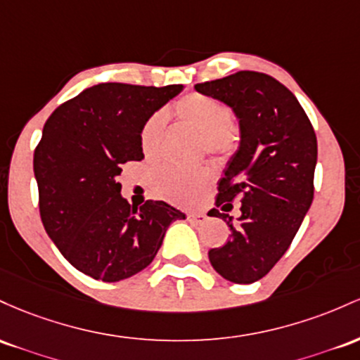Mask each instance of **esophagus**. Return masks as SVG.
<instances>
[{"mask_svg":"<svg viewBox=\"0 0 360 360\" xmlns=\"http://www.w3.org/2000/svg\"><path fill=\"white\" fill-rule=\"evenodd\" d=\"M187 217L188 221H192V223H204L205 221V214L202 212H188Z\"/></svg>","mask_w":360,"mask_h":360,"instance_id":"esophagus-1","label":"esophagus"}]
</instances>
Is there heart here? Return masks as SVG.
<instances>
[{"label":"heart","mask_w":360,"mask_h":360,"mask_svg":"<svg viewBox=\"0 0 360 360\" xmlns=\"http://www.w3.org/2000/svg\"><path fill=\"white\" fill-rule=\"evenodd\" d=\"M175 114L184 124L202 136L204 149L209 153H226L234 146L236 129L233 126L231 112L212 96L192 93L175 103ZM165 115L153 114L141 131V149L148 160L160 155L161 139L165 134ZM207 169L163 168L153 180L155 193L161 199L180 205L197 204L211 185Z\"/></svg>","instance_id":"obj_1"}]
</instances>
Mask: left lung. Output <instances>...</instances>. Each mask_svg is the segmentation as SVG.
<instances>
[{
  "instance_id": "obj_1",
  "label": "left lung",
  "mask_w": 360,
  "mask_h": 360,
  "mask_svg": "<svg viewBox=\"0 0 360 360\" xmlns=\"http://www.w3.org/2000/svg\"><path fill=\"white\" fill-rule=\"evenodd\" d=\"M195 90L228 105L240 124V146L219 180L216 205L231 211L240 197L241 214L233 219L212 209L231 236L209 250V260L226 281L252 284L288 252L309 211L316 134L292 91L264 72H234Z\"/></svg>"
}]
</instances>
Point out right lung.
<instances>
[{"instance_id": "1", "label": "right lung", "mask_w": 360, "mask_h": 360, "mask_svg": "<svg viewBox=\"0 0 360 360\" xmlns=\"http://www.w3.org/2000/svg\"><path fill=\"white\" fill-rule=\"evenodd\" d=\"M181 90L100 83L47 119L34 153L40 219L79 272L103 282L132 277L156 257L168 226L185 219L163 200L134 207L119 181L122 165L144 158L146 120Z\"/></svg>"}]
</instances>
